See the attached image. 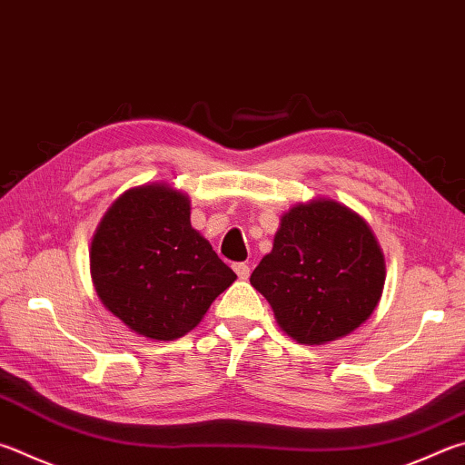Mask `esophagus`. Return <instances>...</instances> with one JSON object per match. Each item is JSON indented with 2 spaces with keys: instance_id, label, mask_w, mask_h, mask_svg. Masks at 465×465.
Instances as JSON below:
<instances>
[{
  "instance_id": "obj_1",
  "label": "esophagus",
  "mask_w": 465,
  "mask_h": 465,
  "mask_svg": "<svg viewBox=\"0 0 465 465\" xmlns=\"http://www.w3.org/2000/svg\"><path fill=\"white\" fill-rule=\"evenodd\" d=\"M233 272L238 274V278H242V281H246L250 276V268L248 264H243V262H238V264H233Z\"/></svg>"
}]
</instances>
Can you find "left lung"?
<instances>
[{"instance_id":"8db88e82","label":"left lung","mask_w":465,"mask_h":465,"mask_svg":"<svg viewBox=\"0 0 465 465\" xmlns=\"http://www.w3.org/2000/svg\"><path fill=\"white\" fill-rule=\"evenodd\" d=\"M384 278V254L364 219L333 199H313L282 215L250 282L286 335L321 345L374 313Z\"/></svg>"}]
</instances>
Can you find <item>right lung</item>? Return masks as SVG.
<instances>
[{
	"mask_svg": "<svg viewBox=\"0 0 465 465\" xmlns=\"http://www.w3.org/2000/svg\"><path fill=\"white\" fill-rule=\"evenodd\" d=\"M91 278L105 309L132 331L179 340L235 278L191 225L184 193L142 184L114 201L91 242Z\"/></svg>",
	"mask_w": 465,
	"mask_h": 465,
	"instance_id": "add662e5",
	"label": "right lung"
}]
</instances>
